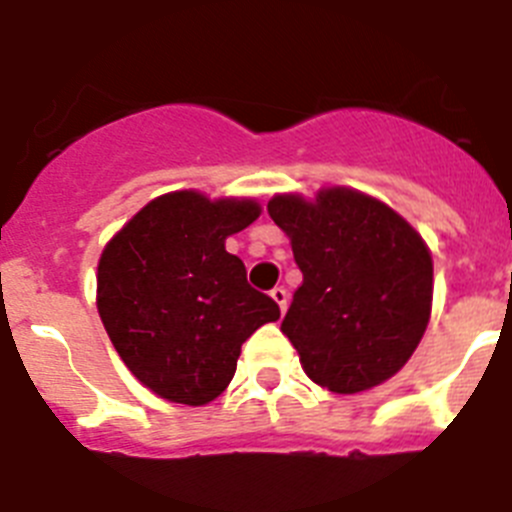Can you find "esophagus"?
I'll return each mask as SVG.
<instances>
[{
  "instance_id": "34e87169",
  "label": "esophagus",
  "mask_w": 512,
  "mask_h": 512,
  "mask_svg": "<svg viewBox=\"0 0 512 512\" xmlns=\"http://www.w3.org/2000/svg\"><path fill=\"white\" fill-rule=\"evenodd\" d=\"M269 295H271V300L277 302L279 310H282V315H284V310H287V305H289L287 289H284V287H274V289H271V292H269Z\"/></svg>"
}]
</instances>
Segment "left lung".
Masks as SVG:
<instances>
[{
  "mask_svg": "<svg viewBox=\"0 0 512 512\" xmlns=\"http://www.w3.org/2000/svg\"><path fill=\"white\" fill-rule=\"evenodd\" d=\"M269 215L302 271L282 333L307 377L336 395L395 377L431 320L433 259L418 230L348 187L274 194Z\"/></svg>",
  "mask_w": 512,
  "mask_h": 512,
  "instance_id": "1",
  "label": "left lung"
}]
</instances>
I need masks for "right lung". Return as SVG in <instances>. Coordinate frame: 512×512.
<instances>
[{"instance_id": "add662e5", "label": "right lung", "mask_w": 512, "mask_h": 512, "mask_svg": "<svg viewBox=\"0 0 512 512\" xmlns=\"http://www.w3.org/2000/svg\"><path fill=\"white\" fill-rule=\"evenodd\" d=\"M261 215L246 197L182 189L135 212L104 246L97 310L133 377L169 402L207 405L223 395L253 330L279 305L246 282L225 238Z\"/></svg>"}]
</instances>
